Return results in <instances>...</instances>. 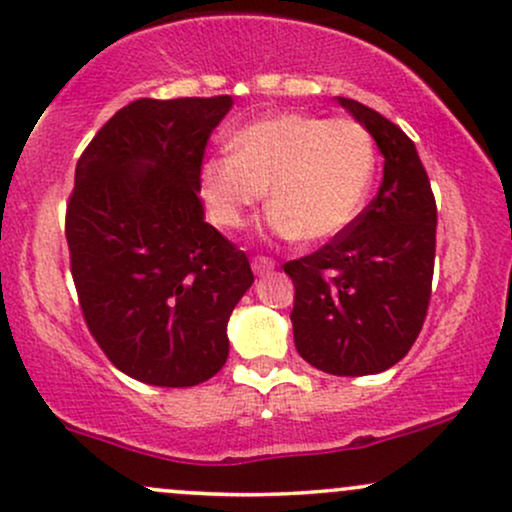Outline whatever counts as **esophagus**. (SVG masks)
<instances>
[{
    "label": "esophagus",
    "instance_id": "esophagus-1",
    "mask_svg": "<svg viewBox=\"0 0 512 512\" xmlns=\"http://www.w3.org/2000/svg\"><path fill=\"white\" fill-rule=\"evenodd\" d=\"M274 267H276V262L272 260V257H264V255L252 257V272L255 274H269Z\"/></svg>",
    "mask_w": 512,
    "mask_h": 512
}]
</instances>
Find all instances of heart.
I'll use <instances>...</instances> for the list:
<instances>
[{
	"label": "heart",
	"mask_w": 512,
	"mask_h": 512,
	"mask_svg": "<svg viewBox=\"0 0 512 512\" xmlns=\"http://www.w3.org/2000/svg\"><path fill=\"white\" fill-rule=\"evenodd\" d=\"M229 145L200 166L214 224L243 226L267 188L269 231L305 243H324L353 224L377 166L372 135L353 119L283 112L243 126Z\"/></svg>",
	"instance_id": "obj_1"
}]
</instances>
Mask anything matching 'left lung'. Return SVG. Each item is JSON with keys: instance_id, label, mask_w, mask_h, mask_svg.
<instances>
[{"instance_id": "1", "label": "left lung", "mask_w": 512, "mask_h": 512, "mask_svg": "<svg viewBox=\"0 0 512 512\" xmlns=\"http://www.w3.org/2000/svg\"><path fill=\"white\" fill-rule=\"evenodd\" d=\"M384 155L374 200L312 255L283 264L293 279V341L336 377L384 372L408 355L432 298L436 200L415 143L365 104L338 97Z\"/></svg>"}]
</instances>
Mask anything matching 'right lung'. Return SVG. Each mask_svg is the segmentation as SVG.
Wrapping results in <instances>:
<instances>
[{
  "label": "right lung",
  "mask_w": 512,
  "mask_h": 512,
  "mask_svg": "<svg viewBox=\"0 0 512 512\" xmlns=\"http://www.w3.org/2000/svg\"><path fill=\"white\" fill-rule=\"evenodd\" d=\"M233 100H135L76 164L66 243L78 303L116 369L152 386H197L229 357L226 324L255 281L205 221L200 166Z\"/></svg>",
  "instance_id": "1"
}]
</instances>
